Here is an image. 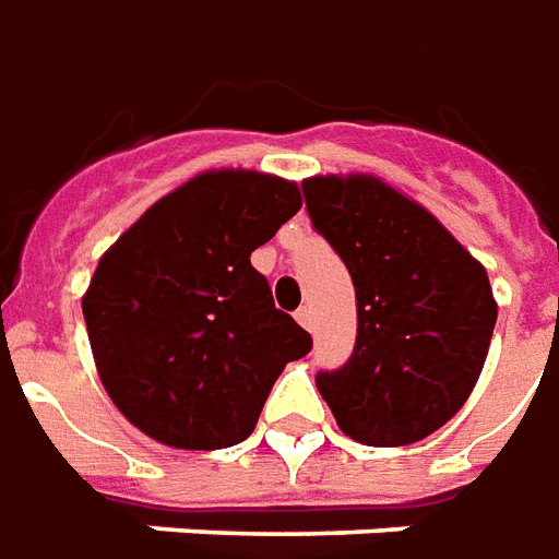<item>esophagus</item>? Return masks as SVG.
<instances>
[{
    "label": "esophagus",
    "instance_id": "obj_1",
    "mask_svg": "<svg viewBox=\"0 0 559 559\" xmlns=\"http://www.w3.org/2000/svg\"><path fill=\"white\" fill-rule=\"evenodd\" d=\"M295 319H298V322L304 324L307 331H312V328H316V312H312L310 304H304V307H300V310L295 312Z\"/></svg>",
    "mask_w": 559,
    "mask_h": 559
}]
</instances>
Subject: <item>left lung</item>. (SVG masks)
Listing matches in <instances>:
<instances>
[{
	"mask_svg": "<svg viewBox=\"0 0 559 559\" xmlns=\"http://www.w3.org/2000/svg\"><path fill=\"white\" fill-rule=\"evenodd\" d=\"M316 231L349 267L358 307L352 358L316 376L340 430L394 449L430 437L473 394L497 300L488 271L418 201L373 174L304 180Z\"/></svg>",
	"mask_w": 559,
	"mask_h": 559,
	"instance_id": "obj_1",
	"label": "left lung"
}]
</instances>
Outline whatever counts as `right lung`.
<instances>
[{"label": "right lung", "mask_w": 559, "mask_h": 559, "mask_svg": "<svg viewBox=\"0 0 559 559\" xmlns=\"http://www.w3.org/2000/svg\"><path fill=\"white\" fill-rule=\"evenodd\" d=\"M298 210V183L276 174L204 171L98 259L86 334L108 397L141 433L186 451L237 445L283 367L312 349L249 261Z\"/></svg>", "instance_id": "right-lung-1"}]
</instances>
